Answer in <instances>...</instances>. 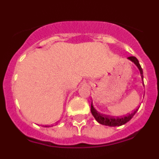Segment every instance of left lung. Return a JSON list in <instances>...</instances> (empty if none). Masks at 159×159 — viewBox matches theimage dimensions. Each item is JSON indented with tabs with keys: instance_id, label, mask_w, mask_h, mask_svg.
I'll return each mask as SVG.
<instances>
[{
	"instance_id": "8db88e82",
	"label": "left lung",
	"mask_w": 159,
	"mask_h": 159,
	"mask_svg": "<svg viewBox=\"0 0 159 159\" xmlns=\"http://www.w3.org/2000/svg\"><path fill=\"white\" fill-rule=\"evenodd\" d=\"M129 60H131V62H133L135 65L137 66V67L139 70L140 73H141V78L143 79V70L141 68V65H140L139 62H138V59L134 56H130L128 58ZM138 110L134 111L132 114H130L127 116H124V117H111V116L105 115V114H102L100 113H99L98 111H97V110L93 107V103H91V113H92L93 116L94 117V118L96 119L97 122H99L100 124L103 125H107V126L110 127H117V126H121V125H125L127 122L129 121L131 118L133 117V116L134 115L135 113L137 112Z\"/></svg>"
}]
</instances>
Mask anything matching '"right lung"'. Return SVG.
Here are the masks:
<instances>
[{
	"mask_svg": "<svg viewBox=\"0 0 159 159\" xmlns=\"http://www.w3.org/2000/svg\"><path fill=\"white\" fill-rule=\"evenodd\" d=\"M45 127H47V126H45Z\"/></svg>",
	"mask_w": 159,
	"mask_h": 159,
	"instance_id": "1",
	"label": "right lung"
}]
</instances>
